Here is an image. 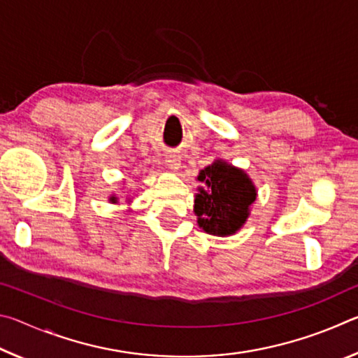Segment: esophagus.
<instances>
[{
    "instance_id": "34e87169",
    "label": "esophagus",
    "mask_w": 358,
    "mask_h": 358,
    "mask_svg": "<svg viewBox=\"0 0 358 358\" xmlns=\"http://www.w3.org/2000/svg\"><path fill=\"white\" fill-rule=\"evenodd\" d=\"M166 164L172 172H177L181 166V156L178 153H169L166 156Z\"/></svg>"
}]
</instances>
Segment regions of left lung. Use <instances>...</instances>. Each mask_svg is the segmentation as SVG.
<instances>
[{
    "label": "left lung",
    "instance_id": "8db88e82",
    "mask_svg": "<svg viewBox=\"0 0 358 358\" xmlns=\"http://www.w3.org/2000/svg\"><path fill=\"white\" fill-rule=\"evenodd\" d=\"M202 186L194 199V213L203 232L230 237L245 226L256 202L257 189L243 169L215 159L197 175Z\"/></svg>",
    "mask_w": 358,
    "mask_h": 358
}]
</instances>
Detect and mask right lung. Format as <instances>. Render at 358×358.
Wrapping results in <instances>:
<instances>
[{
    "instance_id": "right-lung-1",
    "label": "right lung",
    "mask_w": 358,
    "mask_h": 358,
    "mask_svg": "<svg viewBox=\"0 0 358 358\" xmlns=\"http://www.w3.org/2000/svg\"><path fill=\"white\" fill-rule=\"evenodd\" d=\"M108 202H110V203H118V197L115 196V194H112V196L108 197Z\"/></svg>"
}]
</instances>
